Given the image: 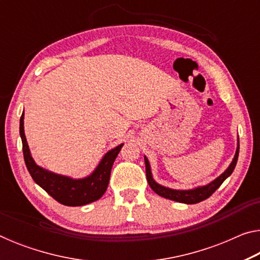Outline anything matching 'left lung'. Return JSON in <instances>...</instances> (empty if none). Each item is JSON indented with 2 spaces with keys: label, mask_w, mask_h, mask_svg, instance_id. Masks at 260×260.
I'll return each instance as SVG.
<instances>
[{
  "label": "left lung",
  "mask_w": 260,
  "mask_h": 260,
  "mask_svg": "<svg viewBox=\"0 0 260 260\" xmlns=\"http://www.w3.org/2000/svg\"><path fill=\"white\" fill-rule=\"evenodd\" d=\"M239 151H240V146H237V150H236L234 159H233V161H232V164L225 171V172L220 175L219 178H217L214 181L209 183L208 186L192 189V190H174V189L165 188V187L160 186V184L156 183L155 181H153V179L151 177V171H150V165H149V161L147 158L144 157V161H146V173H147L148 183L153 191L158 193V195L161 197H165V199L177 201V202H180V203H186V204L200 203V202L209 199V197L212 195V193L217 190L220 186H221V183L233 173V171H234L235 166H236L237 158H239Z\"/></svg>",
  "instance_id": "obj_1"
}]
</instances>
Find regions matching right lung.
<instances>
[{"label": "right lung", "mask_w": 260, "mask_h": 260, "mask_svg": "<svg viewBox=\"0 0 260 260\" xmlns=\"http://www.w3.org/2000/svg\"><path fill=\"white\" fill-rule=\"evenodd\" d=\"M19 133L21 142H23L24 160L30 177L39 186L45 189L52 199L63 205L81 206L98 201L103 196L108 188L113 161L119 153L122 144L110 150L103 157L93 174L86 179L73 180L48 172L35 164L29 153L27 141L24 133V112L20 117Z\"/></svg>", "instance_id": "1"}]
</instances>
